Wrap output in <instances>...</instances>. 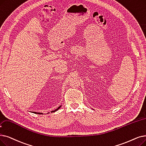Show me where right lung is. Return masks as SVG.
Masks as SVG:
<instances>
[{"label":"right lung","mask_w":146,"mask_h":146,"mask_svg":"<svg viewBox=\"0 0 146 146\" xmlns=\"http://www.w3.org/2000/svg\"><path fill=\"white\" fill-rule=\"evenodd\" d=\"M61 107V106H60V107H58V108L57 109H55V110H54V111H50V112H51V113H52V112H55V111H57L59 109H60V107ZM33 113H35V114H41V115H42V114H43L42 113H37V112H33Z\"/></svg>","instance_id":"obj_1"}]
</instances>
